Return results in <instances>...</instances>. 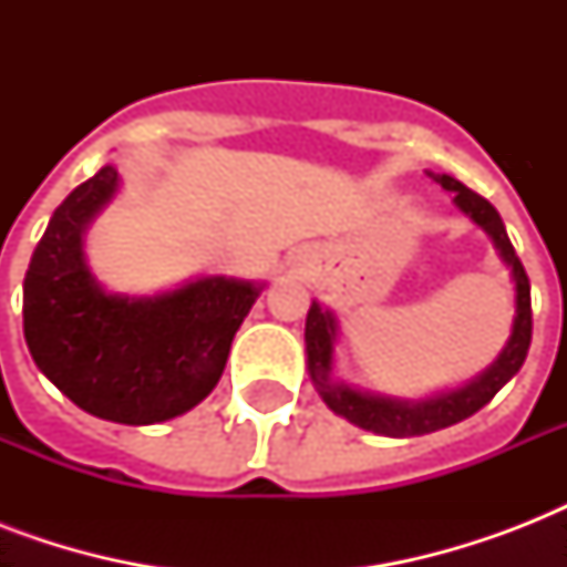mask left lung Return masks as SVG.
I'll return each instance as SVG.
<instances>
[{
	"label": "left lung",
	"mask_w": 567,
	"mask_h": 567,
	"mask_svg": "<svg viewBox=\"0 0 567 567\" xmlns=\"http://www.w3.org/2000/svg\"><path fill=\"white\" fill-rule=\"evenodd\" d=\"M441 188L456 194V205L462 212L483 226L492 235L494 247L501 249L503 261L512 267V279H515V323H512V338L501 359L488 368L480 379L471 385L447 391V394L421 400V403H409V400H391V396H373L353 391V388L341 385L332 379V344H336V318L323 311L318 302H311L309 318H306V355H309V373L311 382L318 385L323 403L336 414L347 417L355 426H362L377 435L388 439H412V435H426V432L444 430L453 423L465 421L474 412H480L485 403H492L494 394L520 371V364L527 359L529 338H533V309H529V279L527 270L515 256L506 226H503L501 214L485 196L476 190L465 188L462 182L453 176H432Z\"/></svg>",
	"instance_id": "8db88e82"
}]
</instances>
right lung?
<instances>
[{
	"label": "right lung",
	"instance_id": "right-lung-1",
	"mask_svg": "<svg viewBox=\"0 0 567 567\" xmlns=\"http://www.w3.org/2000/svg\"><path fill=\"white\" fill-rule=\"evenodd\" d=\"M117 190L102 167L58 205L22 282V332L40 371L102 421H171L212 394L258 285L208 276L179 291L128 300L84 265V229Z\"/></svg>",
	"mask_w": 567,
	"mask_h": 567
}]
</instances>
